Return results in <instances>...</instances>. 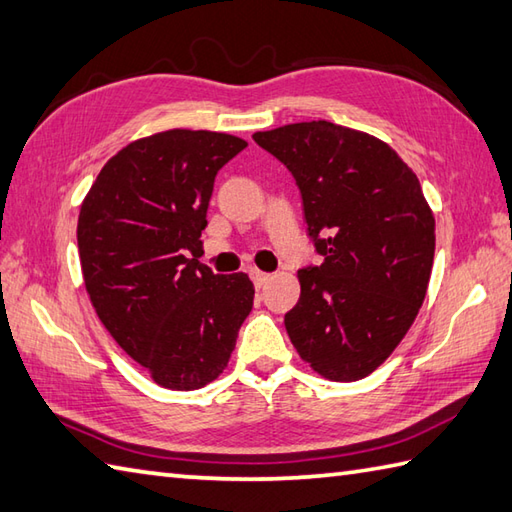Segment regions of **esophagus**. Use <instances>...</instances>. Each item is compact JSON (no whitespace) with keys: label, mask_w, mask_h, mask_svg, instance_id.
Here are the masks:
<instances>
[{"label":"esophagus","mask_w":512,"mask_h":512,"mask_svg":"<svg viewBox=\"0 0 512 512\" xmlns=\"http://www.w3.org/2000/svg\"><path fill=\"white\" fill-rule=\"evenodd\" d=\"M250 279H253V284L257 288H262V286H266L268 281H270V275L262 273V270H250Z\"/></svg>","instance_id":"obj_1"}]
</instances>
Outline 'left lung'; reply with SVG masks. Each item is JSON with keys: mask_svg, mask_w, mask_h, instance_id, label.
Instances as JSON below:
<instances>
[{"mask_svg": "<svg viewBox=\"0 0 512 512\" xmlns=\"http://www.w3.org/2000/svg\"><path fill=\"white\" fill-rule=\"evenodd\" d=\"M295 178L319 266L299 270L292 345L330 380L365 378L396 350L427 295L436 220L394 149L328 121L253 134Z\"/></svg>", "mask_w": 512, "mask_h": 512, "instance_id": "1", "label": "left lung"}]
</instances>
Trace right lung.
<instances>
[{"label":"right lung","mask_w":512,"mask_h":512,"mask_svg":"<svg viewBox=\"0 0 512 512\" xmlns=\"http://www.w3.org/2000/svg\"><path fill=\"white\" fill-rule=\"evenodd\" d=\"M246 145L204 129L140 138L107 160L81 204L92 306L160 387L191 391L220 376L253 310L248 275H213L195 259L217 171Z\"/></svg>","instance_id":"right-lung-1"}]
</instances>
